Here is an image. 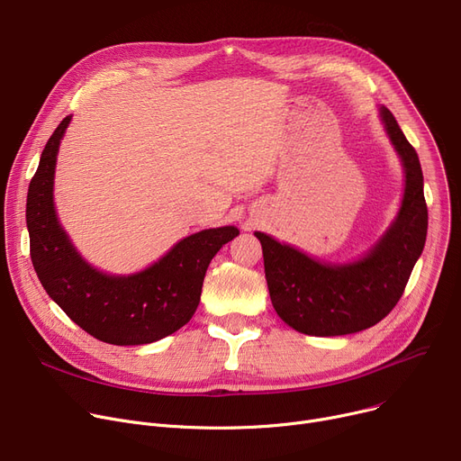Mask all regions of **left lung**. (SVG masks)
<instances>
[{
    "label": "left lung",
    "mask_w": 461,
    "mask_h": 461,
    "mask_svg": "<svg viewBox=\"0 0 461 461\" xmlns=\"http://www.w3.org/2000/svg\"><path fill=\"white\" fill-rule=\"evenodd\" d=\"M380 120L404 168V194L396 217L369 250L354 261L328 263L263 231L254 233L274 310L300 333L333 337L375 326L401 300L422 254L428 209L419 156L384 105Z\"/></svg>",
    "instance_id": "obj_1"
}]
</instances>
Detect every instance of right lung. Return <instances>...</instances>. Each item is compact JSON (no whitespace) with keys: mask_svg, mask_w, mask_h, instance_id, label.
Returning <instances> with one entry per match:
<instances>
[{"mask_svg":"<svg viewBox=\"0 0 461 461\" xmlns=\"http://www.w3.org/2000/svg\"><path fill=\"white\" fill-rule=\"evenodd\" d=\"M70 120L67 116L50 137L29 183L31 261L50 298L92 337L118 347L159 341L193 319L211 259L239 230L222 226L193 233L135 274L92 267L60 226L53 202L57 153Z\"/></svg>","mask_w":461,"mask_h":461,"instance_id":"1","label":"right lung"}]
</instances>
